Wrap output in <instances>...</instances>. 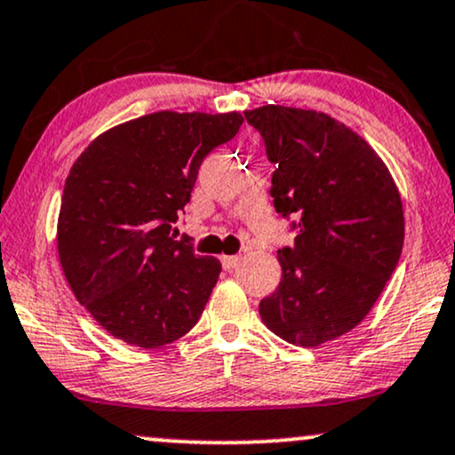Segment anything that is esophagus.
Segmentation results:
<instances>
[{
    "label": "esophagus",
    "instance_id": "34e87169",
    "mask_svg": "<svg viewBox=\"0 0 455 455\" xmlns=\"http://www.w3.org/2000/svg\"><path fill=\"white\" fill-rule=\"evenodd\" d=\"M241 264V256H222V267L227 270L237 268Z\"/></svg>",
    "mask_w": 455,
    "mask_h": 455
}]
</instances>
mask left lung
<instances>
[{
  "label": "left lung",
  "instance_id": "obj_1",
  "mask_svg": "<svg viewBox=\"0 0 455 455\" xmlns=\"http://www.w3.org/2000/svg\"><path fill=\"white\" fill-rule=\"evenodd\" d=\"M275 165L270 197L291 220L294 245L260 317L285 342L319 347L365 319L396 268L403 205L387 165L330 115L291 107L245 111Z\"/></svg>",
  "mask_w": 455,
  "mask_h": 455
}]
</instances>
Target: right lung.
Returning <instances> with one entry per match:
<instances>
[{"instance_id":"obj_1","label":"right lung","mask_w":455,"mask_h":455,"mask_svg":"<svg viewBox=\"0 0 455 455\" xmlns=\"http://www.w3.org/2000/svg\"><path fill=\"white\" fill-rule=\"evenodd\" d=\"M241 124L239 113H151L105 132L73 164L59 256L75 298L111 336L159 348L199 321L220 262L172 227L204 159Z\"/></svg>"}]
</instances>
